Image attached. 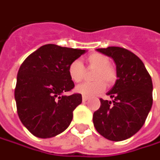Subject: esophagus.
<instances>
[{
  "label": "esophagus",
  "instance_id": "esophagus-1",
  "mask_svg": "<svg viewBox=\"0 0 160 160\" xmlns=\"http://www.w3.org/2000/svg\"><path fill=\"white\" fill-rule=\"evenodd\" d=\"M88 99H89V98H88L87 96H82V101H83V102L87 101Z\"/></svg>",
  "mask_w": 160,
  "mask_h": 160
}]
</instances>
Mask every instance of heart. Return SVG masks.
<instances>
[{"instance_id": "obj_1", "label": "heart", "mask_w": 160, "mask_h": 160, "mask_svg": "<svg viewBox=\"0 0 160 160\" xmlns=\"http://www.w3.org/2000/svg\"><path fill=\"white\" fill-rule=\"evenodd\" d=\"M87 62L89 68L96 69L93 75V80L95 81L80 84L77 86L76 91L83 96L92 97L99 95L105 89L106 85L104 81L107 85H111L116 81L117 71L111 64H109L110 61L108 56L101 53L95 52L89 54L87 57ZM68 73L72 81L79 83L85 76V68L81 61L75 60L69 65Z\"/></svg>"}]
</instances>
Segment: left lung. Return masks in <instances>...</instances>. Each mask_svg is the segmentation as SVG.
Returning a JSON list of instances; mask_svg holds the SVG:
<instances>
[{
	"mask_svg": "<svg viewBox=\"0 0 160 160\" xmlns=\"http://www.w3.org/2000/svg\"><path fill=\"white\" fill-rule=\"evenodd\" d=\"M97 51L116 63L117 80L108 92L112 102L100 99V108L93 113V124L101 136L121 141L142 128L152 107V80L142 61L120 47Z\"/></svg>",
	"mask_w": 160,
	"mask_h": 160,
	"instance_id": "obj_1",
	"label": "left lung"
}]
</instances>
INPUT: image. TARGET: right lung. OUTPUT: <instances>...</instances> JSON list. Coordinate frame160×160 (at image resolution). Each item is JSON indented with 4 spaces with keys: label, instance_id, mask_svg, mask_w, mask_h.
Returning a JSON list of instances; mask_svg holds the SVG:
<instances>
[{
    "label": "right lung",
    "instance_id": "right-lung-1",
    "mask_svg": "<svg viewBox=\"0 0 160 160\" xmlns=\"http://www.w3.org/2000/svg\"><path fill=\"white\" fill-rule=\"evenodd\" d=\"M85 50L46 44L29 55L21 65L14 90L17 113L35 137L57 136L70 126L73 110L82 97L63 93L74 88L68 68Z\"/></svg>",
    "mask_w": 160,
    "mask_h": 160
}]
</instances>
